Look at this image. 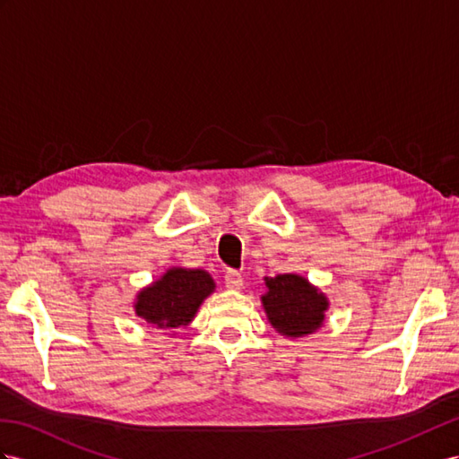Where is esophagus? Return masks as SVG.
Instances as JSON below:
<instances>
[{"label": "esophagus", "mask_w": 459, "mask_h": 459, "mask_svg": "<svg viewBox=\"0 0 459 459\" xmlns=\"http://www.w3.org/2000/svg\"><path fill=\"white\" fill-rule=\"evenodd\" d=\"M225 285L230 290H240L244 285L242 275L238 272H234V269H229V272L225 273Z\"/></svg>", "instance_id": "obj_1"}]
</instances>
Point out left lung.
Listing matches in <instances>:
<instances>
[{"label":"left lung","instance_id":"left-lung-1","mask_svg":"<svg viewBox=\"0 0 459 459\" xmlns=\"http://www.w3.org/2000/svg\"><path fill=\"white\" fill-rule=\"evenodd\" d=\"M265 295H262L267 320L285 337H304L324 325L330 300L297 273L265 277Z\"/></svg>","mask_w":459,"mask_h":459}]
</instances>
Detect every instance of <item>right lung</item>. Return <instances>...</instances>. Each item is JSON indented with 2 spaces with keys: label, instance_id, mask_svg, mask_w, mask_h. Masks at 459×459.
Instances as JSON below:
<instances>
[{
  "label": "right lung",
  "instance_id": "right-lung-1",
  "mask_svg": "<svg viewBox=\"0 0 459 459\" xmlns=\"http://www.w3.org/2000/svg\"><path fill=\"white\" fill-rule=\"evenodd\" d=\"M215 290V281L204 269L170 267L160 279L141 289L135 314L160 330H178L190 324L202 302Z\"/></svg>",
  "mask_w": 459,
  "mask_h": 459
}]
</instances>
